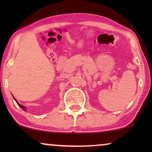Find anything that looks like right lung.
<instances>
[{"mask_svg": "<svg viewBox=\"0 0 152 152\" xmlns=\"http://www.w3.org/2000/svg\"><path fill=\"white\" fill-rule=\"evenodd\" d=\"M14 99H15V101L16 102V103H17V104H18V106H19V107H20V108H21V109H23V110H24V111H25V109H26V107H24V106H23V105H20V104H19V103H18L17 101H16V99H15V97H14Z\"/></svg>", "mask_w": 152, "mask_h": 152, "instance_id": "1", "label": "right lung"}]
</instances>
